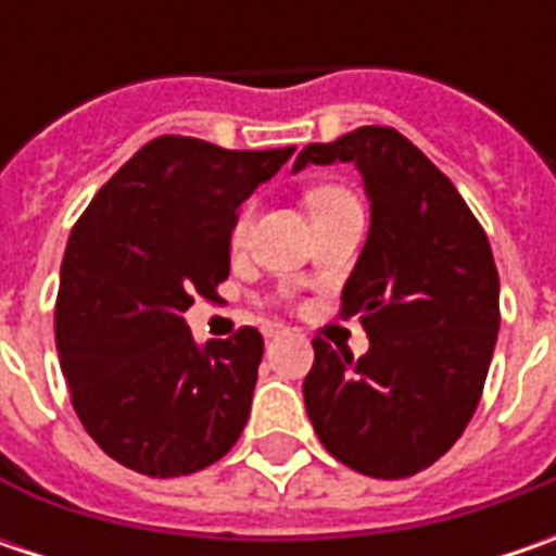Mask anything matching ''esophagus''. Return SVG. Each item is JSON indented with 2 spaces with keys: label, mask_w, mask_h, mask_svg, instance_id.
Masks as SVG:
<instances>
[{
  "label": "esophagus",
  "mask_w": 556,
  "mask_h": 556,
  "mask_svg": "<svg viewBox=\"0 0 556 556\" xmlns=\"http://www.w3.org/2000/svg\"><path fill=\"white\" fill-rule=\"evenodd\" d=\"M285 333H288V328H285V325H278V321H268V325H263V337H266V340L285 337Z\"/></svg>",
  "instance_id": "1"
}]
</instances>
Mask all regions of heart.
<instances>
[{"instance_id":"b5f03b06","label":"heart","mask_w":556,"mask_h":556,"mask_svg":"<svg viewBox=\"0 0 556 556\" xmlns=\"http://www.w3.org/2000/svg\"><path fill=\"white\" fill-rule=\"evenodd\" d=\"M340 198H350V194L340 191V188H318V191H312L309 194V203L312 206H318V203L340 201ZM250 223H253V206H244V210L238 213V219H235V228H231V241H235V244L244 241L247 231H250Z\"/></svg>"}]
</instances>
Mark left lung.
I'll return each mask as SVG.
<instances>
[{
    "instance_id": "left-lung-1",
    "label": "left lung",
    "mask_w": 556,
    "mask_h": 556,
    "mask_svg": "<svg viewBox=\"0 0 556 556\" xmlns=\"http://www.w3.org/2000/svg\"><path fill=\"white\" fill-rule=\"evenodd\" d=\"M309 163H355L371 225L340 315L368 331V353L312 340L303 380L312 427L333 458L402 480L439 460L480 405L498 340V268L458 188L390 126L306 144Z\"/></svg>"
}]
</instances>
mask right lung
I'll return each instance as SVG.
<instances>
[{"label":"right lung","instance_id":"add662e5","mask_svg":"<svg viewBox=\"0 0 556 556\" xmlns=\"http://www.w3.org/2000/svg\"><path fill=\"white\" fill-rule=\"evenodd\" d=\"M293 148L148 141L79 216L61 263L54 343L86 433L129 470L185 477L244 430L263 337L198 343L185 312L228 278L241 203Z\"/></svg>","mask_w":556,"mask_h":556}]
</instances>
